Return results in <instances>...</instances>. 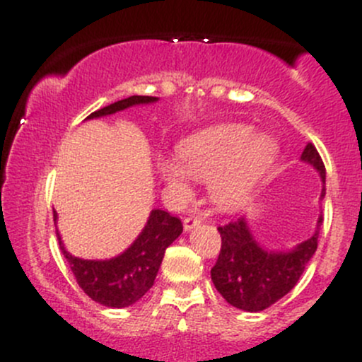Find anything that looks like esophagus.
<instances>
[{"mask_svg":"<svg viewBox=\"0 0 362 362\" xmlns=\"http://www.w3.org/2000/svg\"><path fill=\"white\" fill-rule=\"evenodd\" d=\"M200 223L202 219H198V217H186V219L182 221V228H185V231H192V229L200 226Z\"/></svg>","mask_w":362,"mask_h":362,"instance_id":"obj_1","label":"esophagus"}]
</instances>
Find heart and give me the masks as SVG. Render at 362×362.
Segmentation results:
<instances>
[{
  "label": "heart",
  "mask_w": 362,
  "mask_h": 362,
  "mask_svg": "<svg viewBox=\"0 0 362 362\" xmlns=\"http://www.w3.org/2000/svg\"><path fill=\"white\" fill-rule=\"evenodd\" d=\"M180 160H158V174L174 198L192 195L188 176L209 181V195L221 211H236L257 189L279 155L278 141L254 133L247 124H221L189 136L180 145Z\"/></svg>",
  "instance_id": "heart-1"
}]
</instances>
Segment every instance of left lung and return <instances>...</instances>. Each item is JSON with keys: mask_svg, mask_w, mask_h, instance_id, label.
Instances as JSON below:
<instances>
[{"mask_svg": "<svg viewBox=\"0 0 362 362\" xmlns=\"http://www.w3.org/2000/svg\"><path fill=\"white\" fill-rule=\"evenodd\" d=\"M300 160L313 165L321 177L320 202L326 195V170L320 153L307 143ZM322 223L320 214L316 229L304 242L291 248L266 247L254 236L248 217L217 228L221 233V254L212 267L211 278L228 304L247 313H259L285 297L297 285L305 266L317 248Z\"/></svg>", "mask_w": 362, "mask_h": 362, "instance_id": "8db88e82", "label": "left lung"}]
</instances>
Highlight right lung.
Masks as SVG:
<instances>
[{
	"mask_svg": "<svg viewBox=\"0 0 362 362\" xmlns=\"http://www.w3.org/2000/svg\"><path fill=\"white\" fill-rule=\"evenodd\" d=\"M157 102V96H129L93 112L86 120L107 117L136 105ZM53 221L58 223L57 211H53ZM181 233V219L167 211L151 209L145 228L126 250L112 259H81L67 252L57 228L58 243L81 288L95 302L114 309L133 305L153 286L165 248Z\"/></svg>",
	"mask_w": 362,
	"mask_h": 362,
	"instance_id": "1",
	"label": "right lung"
}]
</instances>
